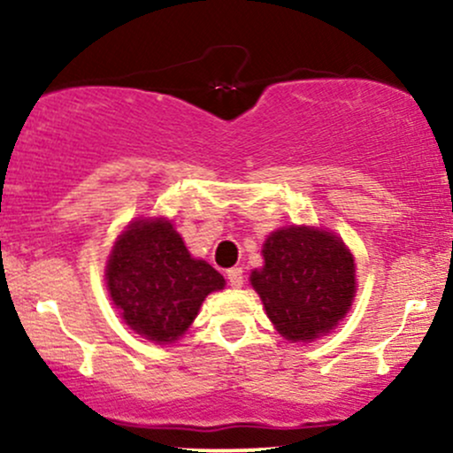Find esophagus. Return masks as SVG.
I'll return each instance as SVG.
<instances>
[{"mask_svg": "<svg viewBox=\"0 0 453 453\" xmlns=\"http://www.w3.org/2000/svg\"><path fill=\"white\" fill-rule=\"evenodd\" d=\"M226 277H227V280H230L232 288H242V283H244V270L242 268H238V266L230 268L227 270Z\"/></svg>", "mask_w": 453, "mask_h": 453, "instance_id": "34e87169", "label": "esophagus"}]
</instances>
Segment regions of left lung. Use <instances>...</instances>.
Segmentation results:
<instances>
[{
  "label": "left lung",
  "instance_id": "8db88e82",
  "mask_svg": "<svg viewBox=\"0 0 453 453\" xmlns=\"http://www.w3.org/2000/svg\"><path fill=\"white\" fill-rule=\"evenodd\" d=\"M264 268L251 285L274 327L288 341H313L349 311L356 264L341 238L313 227H288L264 242Z\"/></svg>",
  "mask_w": 453,
  "mask_h": 453
}]
</instances>
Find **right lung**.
Instances as JSON below:
<instances>
[{"instance_id": "1", "label": "right lung", "mask_w": 453, "mask_h": 453, "mask_svg": "<svg viewBox=\"0 0 453 453\" xmlns=\"http://www.w3.org/2000/svg\"><path fill=\"white\" fill-rule=\"evenodd\" d=\"M108 292L126 324L155 342H173L191 326L202 300L226 285L211 264L194 259L173 223L140 219L114 242Z\"/></svg>"}]
</instances>
